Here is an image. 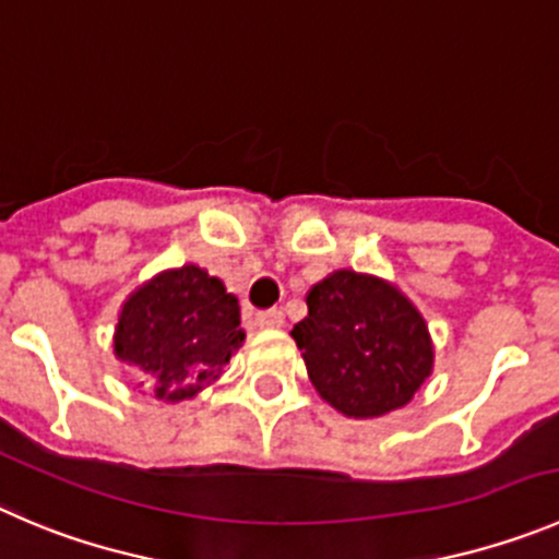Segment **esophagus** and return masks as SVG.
<instances>
[{
    "instance_id": "34e87169",
    "label": "esophagus",
    "mask_w": 559,
    "mask_h": 559,
    "mask_svg": "<svg viewBox=\"0 0 559 559\" xmlns=\"http://www.w3.org/2000/svg\"><path fill=\"white\" fill-rule=\"evenodd\" d=\"M255 325L270 328V331H273V328H281L284 325V311H278V309L259 311V314H255Z\"/></svg>"
}]
</instances>
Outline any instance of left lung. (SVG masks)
<instances>
[{"instance_id":"8db88e82","label":"left lung","mask_w":559,"mask_h":559,"mask_svg":"<svg viewBox=\"0 0 559 559\" xmlns=\"http://www.w3.org/2000/svg\"><path fill=\"white\" fill-rule=\"evenodd\" d=\"M292 328L317 394L350 419H378L414 400L432 372V338L414 300L391 281L333 270L306 295Z\"/></svg>"}]
</instances>
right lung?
Masks as SVG:
<instances>
[{"label": "right lung", "instance_id": "add662e5", "mask_svg": "<svg viewBox=\"0 0 559 559\" xmlns=\"http://www.w3.org/2000/svg\"><path fill=\"white\" fill-rule=\"evenodd\" d=\"M239 304L198 264L162 270L123 300L112 333L115 358L162 403L192 400L215 383L242 347Z\"/></svg>", "mask_w": 559, "mask_h": 559}]
</instances>
